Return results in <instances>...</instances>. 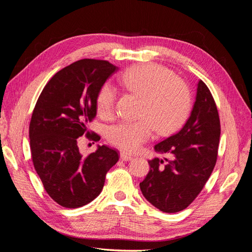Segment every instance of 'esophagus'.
<instances>
[{"label":"esophagus","instance_id":"1","mask_svg":"<svg viewBox=\"0 0 252 252\" xmlns=\"http://www.w3.org/2000/svg\"><path fill=\"white\" fill-rule=\"evenodd\" d=\"M120 158H121V161H124V162H126V161H131V159H132V157H131V156H129V155H127V154H125V152H121Z\"/></svg>","mask_w":252,"mask_h":252}]
</instances>
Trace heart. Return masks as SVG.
Returning a JSON list of instances; mask_svg holds the SVG:
<instances>
[{"label":"heart","mask_w":252,"mask_h":252,"mask_svg":"<svg viewBox=\"0 0 252 252\" xmlns=\"http://www.w3.org/2000/svg\"><path fill=\"white\" fill-rule=\"evenodd\" d=\"M121 85L142 97L138 121H122L109 128L107 136L114 146L125 151L139 150L155 132L168 134L188 118L192 96L187 84L174 77L168 68L157 64L134 66L120 78ZM117 90L110 83L98 89L96 109L103 118H110L116 107Z\"/></svg>","instance_id":"obj_1"}]
</instances>
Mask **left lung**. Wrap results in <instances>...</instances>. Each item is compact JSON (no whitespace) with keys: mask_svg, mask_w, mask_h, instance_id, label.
Returning a JSON list of instances; mask_svg holds the SVG:
<instances>
[{"mask_svg":"<svg viewBox=\"0 0 252 252\" xmlns=\"http://www.w3.org/2000/svg\"><path fill=\"white\" fill-rule=\"evenodd\" d=\"M220 134L219 112L208 87L199 81L193 108L179 132L155 150L170 159L148 161L150 170L140 183L143 195L163 212L184 210L202 191L215 168ZM165 164H164L163 163Z\"/></svg>","mask_w":252,"mask_h":252,"instance_id":"8db88e82","label":"left lung"}]
</instances>
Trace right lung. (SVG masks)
Instances as JSON below:
<instances>
[{
    "mask_svg": "<svg viewBox=\"0 0 252 252\" xmlns=\"http://www.w3.org/2000/svg\"><path fill=\"white\" fill-rule=\"evenodd\" d=\"M118 69L108 61H77L53 75L37 98L29 125L32 163L46 192L65 208L94 201L119 161L118 151L105 145L87 157L78 146L84 133L100 140L88 124L96 114L98 89Z\"/></svg>",
    "mask_w": 252,
    "mask_h": 252,
    "instance_id": "1",
    "label": "right lung"
}]
</instances>
